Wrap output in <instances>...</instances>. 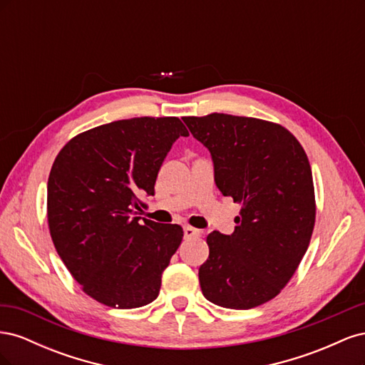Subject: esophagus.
Wrapping results in <instances>:
<instances>
[{
  "instance_id": "1",
  "label": "esophagus",
  "mask_w": 365,
  "mask_h": 365,
  "mask_svg": "<svg viewBox=\"0 0 365 365\" xmlns=\"http://www.w3.org/2000/svg\"><path fill=\"white\" fill-rule=\"evenodd\" d=\"M201 236V230L193 228V227H184V237L185 239H192V237H197Z\"/></svg>"
}]
</instances>
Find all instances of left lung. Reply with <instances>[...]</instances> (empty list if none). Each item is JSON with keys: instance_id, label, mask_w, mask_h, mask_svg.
Wrapping results in <instances>:
<instances>
[{"instance_id": "8db88e82", "label": "left lung", "mask_w": 365, "mask_h": 365, "mask_svg": "<svg viewBox=\"0 0 365 365\" xmlns=\"http://www.w3.org/2000/svg\"><path fill=\"white\" fill-rule=\"evenodd\" d=\"M182 120L212 153L217 189L242 205L233 235L207 236L202 294L228 309L260 306L288 284L312 237L317 205L306 152L272 121L217 113Z\"/></svg>"}]
</instances>
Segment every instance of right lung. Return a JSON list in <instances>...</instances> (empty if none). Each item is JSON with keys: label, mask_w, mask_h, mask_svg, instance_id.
Here are the masks:
<instances>
[{"label": "right lung", "mask_w": 365, "mask_h": 365, "mask_svg": "<svg viewBox=\"0 0 365 365\" xmlns=\"http://www.w3.org/2000/svg\"><path fill=\"white\" fill-rule=\"evenodd\" d=\"M187 137L178 117H135L73 137L54 160L47 185L50 236L82 291L109 307L134 309L160 294L161 274L181 245L176 224L138 212L155 193L168 152Z\"/></svg>", "instance_id": "add662e5"}]
</instances>
